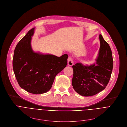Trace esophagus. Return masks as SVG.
I'll return each mask as SVG.
<instances>
[{
  "mask_svg": "<svg viewBox=\"0 0 127 127\" xmlns=\"http://www.w3.org/2000/svg\"><path fill=\"white\" fill-rule=\"evenodd\" d=\"M67 64L69 66H72L74 64V63L73 61V60L71 57H68L67 59Z\"/></svg>",
  "mask_w": 127,
  "mask_h": 127,
  "instance_id": "34e87169",
  "label": "esophagus"
}]
</instances>
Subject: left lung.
Wrapping results in <instances>:
<instances>
[{
	"label": "left lung",
	"mask_w": 127,
	"mask_h": 127,
	"mask_svg": "<svg viewBox=\"0 0 127 127\" xmlns=\"http://www.w3.org/2000/svg\"><path fill=\"white\" fill-rule=\"evenodd\" d=\"M100 48L96 63L90 65L77 63L73 65L72 86L82 96H91L105 89L110 80L113 59L109 44L99 35Z\"/></svg>",
	"instance_id": "8db88e82"
}]
</instances>
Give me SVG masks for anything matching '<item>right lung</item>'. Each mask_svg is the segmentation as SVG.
<instances>
[{
    "instance_id": "obj_1",
    "label": "right lung",
    "mask_w": 127,
    "mask_h": 127,
    "mask_svg": "<svg viewBox=\"0 0 127 127\" xmlns=\"http://www.w3.org/2000/svg\"><path fill=\"white\" fill-rule=\"evenodd\" d=\"M34 30L31 29L17 45L12 66L20 86L28 92L39 94L51 89L55 76L66 66L68 55L58 57L35 52L31 44Z\"/></svg>"
}]
</instances>
